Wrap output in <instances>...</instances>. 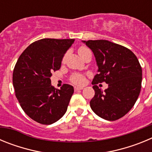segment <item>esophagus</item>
Here are the masks:
<instances>
[{
    "label": "esophagus",
    "mask_w": 152,
    "mask_h": 152,
    "mask_svg": "<svg viewBox=\"0 0 152 152\" xmlns=\"http://www.w3.org/2000/svg\"><path fill=\"white\" fill-rule=\"evenodd\" d=\"M83 87H75V91H79V90H82L83 89Z\"/></svg>",
    "instance_id": "obj_1"
}]
</instances>
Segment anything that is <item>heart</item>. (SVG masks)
<instances>
[{
  "mask_svg": "<svg viewBox=\"0 0 152 152\" xmlns=\"http://www.w3.org/2000/svg\"><path fill=\"white\" fill-rule=\"evenodd\" d=\"M88 51H90L88 48H86V47H80L78 49V53L80 56H81L82 54H84V52H88ZM72 81L75 84H81L83 83H84V77H83L82 75H74L71 78Z\"/></svg>",
  "mask_w": 152,
  "mask_h": 152,
  "instance_id": "b5f03b06",
  "label": "heart"
}]
</instances>
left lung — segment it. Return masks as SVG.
<instances>
[{"mask_svg":"<svg viewBox=\"0 0 152 152\" xmlns=\"http://www.w3.org/2000/svg\"><path fill=\"white\" fill-rule=\"evenodd\" d=\"M91 49L98 67L93 79L94 96L90 102L92 110L109 121L123 117L133 107L142 88V70L133 52L108 40L82 41ZM104 81V91L96 84Z\"/></svg>","mask_w":152,"mask_h":152,"instance_id":"8db88e82","label":"left lung"}]
</instances>
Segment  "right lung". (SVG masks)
<instances>
[{
    "label": "right lung",
    "instance_id": "obj_1",
    "mask_svg": "<svg viewBox=\"0 0 152 152\" xmlns=\"http://www.w3.org/2000/svg\"><path fill=\"white\" fill-rule=\"evenodd\" d=\"M75 39H42L29 45L17 61L13 73L16 96L28 116L50 125L66 113L74 88L64 84L60 90L51 84L52 72L60 69L61 61Z\"/></svg>",
    "mask_w": 152,
    "mask_h": 152
}]
</instances>
